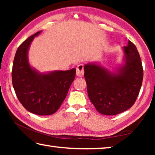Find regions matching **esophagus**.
I'll return each mask as SVG.
<instances>
[{"label":"esophagus","mask_w":155,"mask_h":155,"mask_svg":"<svg viewBox=\"0 0 155 155\" xmlns=\"http://www.w3.org/2000/svg\"><path fill=\"white\" fill-rule=\"evenodd\" d=\"M84 74L83 65L79 64L77 67V77H83Z\"/></svg>","instance_id":"34e87169"}]
</instances>
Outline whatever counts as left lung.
I'll list each match as a JSON object with an SVG mask.
<instances>
[{
    "instance_id": "1",
    "label": "left lung",
    "mask_w": 155,
    "mask_h": 155,
    "mask_svg": "<svg viewBox=\"0 0 155 155\" xmlns=\"http://www.w3.org/2000/svg\"><path fill=\"white\" fill-rule=\"evenodd\" d=\"M122 49V64L116 68L109 69L98 61L84 65L89 98L97 111L105 115L130 108L142 84L143 68L137 48L128 40Z\"/></svg>"
}]
</instances>
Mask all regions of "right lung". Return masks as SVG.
<instances>
[{"label": "right lung", "instance_id": "obj_1", "mask_svg": "<svg viewBox=\"0 0 155 155\" xmlns=\"http://www.w3.org/2000/svg\"><path fill=\"white\" fill-rule=\"evenodd\" d=\"M41 32L33 34L18 47L13 63L12 83L18 100L27 111L48 115L61 105L74 80L76 69L41 72L30 64L31 44Z\"/></svg>", "mask_w": 155, "mask_h": 155}]
</instances>
